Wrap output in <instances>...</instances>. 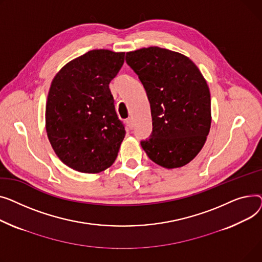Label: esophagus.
Wrapping results in <instances>:
<instances>
[{"label": "esophagus", "mask_w": 262, "mask_h": 262, "mask_svg": "<svg viewBox=\"0 0 262 262\" xmlns=\"http://www.w3.org/2000/svg\"><path fill=\"white\" fill-rule=\"evenodd\" d=\"M126 122H127V125L129 126L130 129L133 128V119H132V118H128V119L126 120Z\"/></svg>", "instance_id": "esophagus-1"}]
</instances>
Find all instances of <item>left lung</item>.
Masks as SVG:
<instances>
[{
    "label": "left lung",
    "mask_w": 262,
    "mask_h": 262,
    "mask_svg": "<svg viewBox=\"0 0 262 262\" xmlns=\"http://www.w3.org/2000/svg\"><path fill=\"white\" fill-rule=\"evenodd\" d=\"M150 102L152 134L141 145L149 159L167 168L192 161L203 148L211 124L210 93L198 67L185 55L150 46L128 52Z\"/></svg>",
    "instance_id": "left-lung-1"
}]
</instances>
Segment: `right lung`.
<instances>
[{"instance_id": "obj_1", "label": "right lung", "mask_w": 262, "mask_h": 262, "mask_svg": "<svg viewBox=\"0 0 262 262\" xmlns=\"http://www.w3.org/2000/svg\"><path fill=\"white\" fill-rule=\"evenodd\" d=\"M124 61V52L90 51L68 62L51 83L46 133L57 157L76 171L99 173L116 160L126 130L109 83Z\"/></svg>"}]
</instances>
